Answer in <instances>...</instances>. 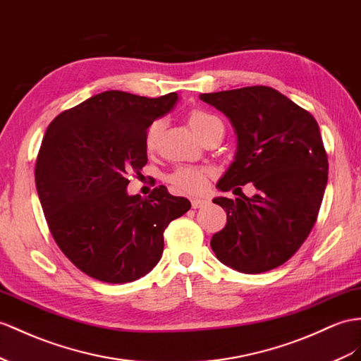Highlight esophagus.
I'll return each instance as SVG.
<instances>
[{
    "label": "esophagus",
    "instance_id": "34e87169",
    "mask_svg": "<svg viewBox=\"0 0 361 361\" xmlns=\"http://www.w3.org/2000/svg\"><path fill=\"white\" fill-rule=\"evenodd\" d=\"M192 207L193 209H200V207H204L209 204V201L204 198H192Z\"/></svg>",
    "mask_w": 361,
    "mask_h": 361
}]
</instances>
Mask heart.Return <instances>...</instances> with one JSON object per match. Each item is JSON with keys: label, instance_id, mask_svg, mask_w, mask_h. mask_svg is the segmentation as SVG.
<instances>
[{"label": "heart", "instance_id": "b5f03b06", "mask_svg": "<svg viewBox=\"0 0 361 361\" xmlns=\"http://www.w3.org/2000/svg\"><path fill=\"white\" fill-rule=\"evenodd\" d=\"M214 120H216V117L204 113V111H193V113H190L188 117L189 126L197 135H200L201 131H204L206 126L214 122ZM161 129H163V123L160 120H157V122H154L149 128H147L146 140H145L147 149H152V147L157 145V142H159ZM207 178H209V171L206 169L178 168L169 175V183L177 192L188 193V195H197V193L204 192L207 186Z\"/></svg>", "mask_w": 361, "mask_h": 361}]
</instances>
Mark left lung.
<instances>
[{"mask_svg":"<svg viewBox=\"0 0 361 361\" xmlns=\"http://www.w3.org/2000/svg\"><path fill=\"white\" fill-rule=\"evenodd\" d=\"M232 123L238 147L216 188L253 183V197L214 200L227 224L212 236L218 259L241 273H264L299 250L316 223L328 181V157L308 111L270 87L200 94Z\"/></svg>","mask_w":361,"mask_h":361,"instance_id":"8db88e82","label":"left lung"}]
</instances>
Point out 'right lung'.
Returning <instances> with one entry per match:
<instances>
[{"label": "right lung", "mask_w": 361, "mask_h": 361, "mask_svg": "<svg viewBox=\"0 0 361 361\" xmlns=\"http://www.w3.org/2000/svg\"><path fill=\"white\" fill-rule=\"evenodd\" d=\"M177 92L149 99L109 90L49 125L35 181L54 241L80 271L108 283L140 279L159 264L164 228L190 201L164 186L129 195V173L147 163L146 133L169 114Z\"/></svg>", "instance_id": "1"}]
</instances>
